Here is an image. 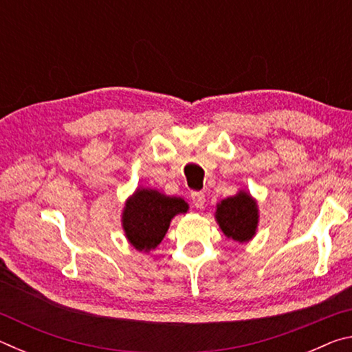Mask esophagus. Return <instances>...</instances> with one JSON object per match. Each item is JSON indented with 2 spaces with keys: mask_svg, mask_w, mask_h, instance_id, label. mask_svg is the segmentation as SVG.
<instances>
[{
  "mask_svg": "<svg viewBox=\"0 0 352 352\" xmlns=\"http://www.w3.org/2000/svg\"><path fill=\"white\" fill-rule=\"evenodd\" d=\"M190 200H192V204L195 208H204L205 206V194L204 192H192L190 194Z\"/></svg>",
  "mask_w": 352,
  "mask_h": 352,
  "instance_id": "34e87169",
  "label": "esophagus"
}]
</instances>
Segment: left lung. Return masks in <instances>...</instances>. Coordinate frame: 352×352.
Segmentation results:
<instances>
[{
  "label": "left lung",
  "instance_id": "left-lung-1",
  "mask_svg": "<svg viewBox=\"0 0 352 352\" xmlns=\"http://www.w3.org/2000/svg\"><path fill=\"white\" fill-rule=\"evenodd\" d=\"M216 217L223 234L237 242L252 239L258 226V210L247 192H239L234 197L220 201Z\"/></svg>",
  "mask_w": 352,
  "mask_h": 352
}]
</instances>
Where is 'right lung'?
I'll list each match as a JSON object with an SVG mask.
<instances>
[{
    "label": "right lung",
    "mask_w": 352,
    "mask_h": 352,
    "mask_svg": "<svg viewBox=\"0 0 352 352\" xmlns=\"http://www.w3.org/2000/svg\"><path fill=\"white\" fill-rule=\"evenodd\" d=\"M186 201L153 189H138L124 208L122 225L127 239L140 252H148L163 241L174 216L186 212Z\"/></svg>",
    "instance_id": "add662e5"
}]
</instances>
